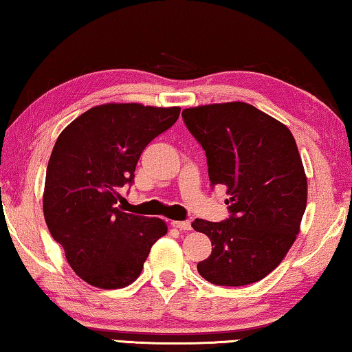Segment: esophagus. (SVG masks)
<instances>
[{"label": "esophagus", "instance_id": "1", "mask_svg": "<svg viewBox=\"0 0 352 352\" xmlns=\"http://www.w3.org/2000/svg\"><path fill=\"white\" fill-rule=\"evenodd\" d=\"M170 226L175 228V229H180V230H191V223L190 221H172Z\"/></svg>", "mask_w": 352, "mask_h": 352}]
</instances>
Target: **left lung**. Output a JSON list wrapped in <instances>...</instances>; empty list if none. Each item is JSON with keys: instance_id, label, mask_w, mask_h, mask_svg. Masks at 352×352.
<instances>
[{"instance_id": "obj_1", "label": "left lung", "mask_w": 352, "mask_h": 352, "mask_svg": "<svg viewBox=\"0 0 352 352\" xmlns=\"http://www.w3.org/2000/svg\"><path fill=\"white\" fill-rule=\"evenodd\" d=\"M207 155L212 185H224L230 218L196 219L212 254L197 272L218 286L265 278L285 259L307 208V175L286 124L246 102L207 104L182 112Z\"/></svg>"}]
</instances>
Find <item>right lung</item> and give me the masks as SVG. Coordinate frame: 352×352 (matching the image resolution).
Wrapping results in <instances>:
<instances>
[{"label": "right lung", "mask_w": 352, "mask_h": 352, "mask_svg": "<svg viewBox=\"0 0 352 352\" xmlns=\"http://www.w3.org/2000/svg\"><path fill=\"white\" fill-rule=\"evenodd\" d=\"M180 107L109 102L91 107L61 131L45 172L42 208L52 237L88 285L120 289L138 280L151 246L167 234L161 218L124 213L120 188Z\"/></svg>", "instance_id": "obj_1"}]
</instances>
